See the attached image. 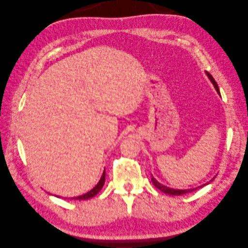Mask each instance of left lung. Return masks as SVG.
<instances>
[{
    "label": "left lung",
    "mask_w": 248,
    "mask_h": 248,
    "mask_svg": "<svg viewBox=\"0 0 248 248\" xmlns=\"http://www.w3.org/2000/svg\"><path fill=\"white\" fill-rule=\"evenodd\" d=\"M207 75H208L209 78L211 79V81L213 82V85H214V87H215L216 91L218 92V93H220V92H219V88H218V85H217V82L215 81L214 78L212 77L209 73H207ZM151 181H152V184L155 185L157 188H159V190H160L161 192L166 193V194H169V195H172V196H181V195H185V194H186V193H190V192H192V191L198 190L199 187H201V186H206V185L210 184V182H209L208 184H205V185H203V186H198V187H196V188H190V190H174V188H170V187H168V186H163V185L159 184V183H158L155 178H153V176L151 178Z\"/></svg>",
    "instance_id": "8db88e82"
}]
</instances>
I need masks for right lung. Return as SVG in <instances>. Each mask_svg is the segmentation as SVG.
<instances>
[{
	"label": "right lung",
	"mask_w": 248,
	"mask_h": 248,
	"mask_svg": "<svg viewBox=\"0 0 248 248\" xmlns=\"http://www.w3.org/2000/svg\"><path fill=\"white\" fill-rule=\"evenodd\" d=\"M105 178H106V173H105V171H104L103 174H102V178H101L100 182L98 183V185H97L95 187L93 188L92 191H90L89 193H87V194H85V195H82V196L76 197V198H74V199H77V200H88V199L93 198V196H96V195L101 191V188L103 187V186H104V184H105Z\"/></svg>",
	"instance_id": "obj_1"
}]
</instances>
